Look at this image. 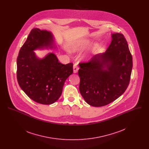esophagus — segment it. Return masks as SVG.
I'll return each instance as SVG.
<instances>
[{
  "instance_id": "1",
  "label": "esophagus",
  "mask_w": 149,
  "mask_h": 149,
  "mask_svg": "<svg viewBox=\"0 0 149 149\" xmlns=\"http://www.w3.org/2000/svg\"><path fill=\"white\" fill-rule=\"evenodd\" d=\"M79 70V68L77 64H74L73 66V71L74 73H77Z\"/></svg>"
}]
</instances>
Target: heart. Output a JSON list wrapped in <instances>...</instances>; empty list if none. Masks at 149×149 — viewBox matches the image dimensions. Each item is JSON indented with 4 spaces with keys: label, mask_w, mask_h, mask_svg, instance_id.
Wrapping results in <instances>:
<instances>
[{
    "label": "heart",
    "mask_w": 149,
    "mask_h": 149,
    "mask_svg": "<svg viewBox=\"0 0 149 149\" xmlns=\"http://www.w3.org/2000/svg\"><path fill=\"white\" fill-rule=\"evenodd\" d=\"M91 43V41L88 39H81L78 40L77 41L72 43L70 46V50L72 52H78L82 50L85 49ZM94 49L93 47L92 50ZM83 57L86 59L89 60L92 57V53L91 51H88L84 55Z\"/></svg>",
    "instance_id": "1"
}]
</instances>
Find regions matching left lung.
Segmentation results:
<instances>
[{
    "instance_id": "obj_1",
    "label": "left lung",
    "mask_w": 149,
    "mask_h": 149,
    "mask_svg": "<svg viewBox=\"0 0 149 149\" xmlns=\"http://www.w3.org/2000/svg\"><path fill=\"white\" fill-rule=\"evenodd\" d=\"M106 51L88 63L79 64V91L85 102L93 107L104 106L122 95L130 83L132 57L121 33L112 34Z\"/></svg>"
}]
</instances>
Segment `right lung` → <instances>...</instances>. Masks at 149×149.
Segmentation results:
<instances>
[{"instance_id":"right-lung-1","label":"right lung","mask_w":149,"mask_h":149,"mask_svg":"<svg viewBox=\"0 0 149 149\" xmlns=\"http://www.w3.org/2000/svg\"><path fill=\"white\" fill-rule=\"evenodd\" d=\"M56 47L51 32L36 28L31 30L17 57L19 85L31 99L40 104H51L57 100L65 80L73 72V64L59 63L54 53L40 58L33 51Z\"/></svg>"}]
</instances>
